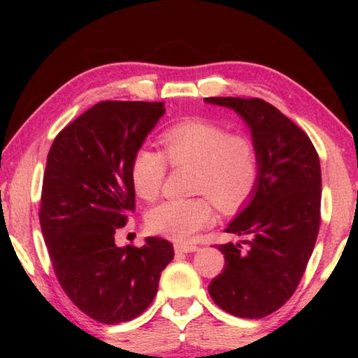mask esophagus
Returning a JSON list of instances; mask_svg holds the SVG:
<instances>
[{"label":"esophagus","mask_w":358,"mask_h":358,"mask_svg":"<svg viewBox=\"0 0 358 358\" xmlns=\"http://www.w3.org/2000/svg\"><path fill=\"white\" fill-rule=\"evenodd\" d=\"M199 246L196 245H186V243H177L175 245V251L177 252H196Z\"/></svg>","instance_id":"esophagus-1"}]
</instances>
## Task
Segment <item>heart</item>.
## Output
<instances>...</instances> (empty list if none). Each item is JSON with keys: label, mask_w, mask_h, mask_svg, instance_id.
I'll use <instances>...</instances> for the list:
<instances>
[{"label": "heart", "mask_w": 358, "mask_h": 358, "mask_svg": "<svg viewBox=\"0 0 358 358\" xmlns=\"http://www.w3.org/2000/svg\"><path fill=\"white\" fill-rule=\"evenodd\" d=\"M161 151L138 148L131 161V180L145 201L164 187L169 166L191 167V199L162 202L150 211L151 232L189 241L213 221V203L234 213L250 201L260 175V150L254 137L229 132L208 120H185L159 136Z\"/></svg>", "instance_id": "1"}]
</instances>
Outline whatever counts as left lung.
<instances>
[{
  "label": "left lung",
  "mask_w": 358,
  "mask_h": 358,
  "mask_svg": "<svg viewBox=\"0 0 358 358\" xmlns=\"http://www.w3.org/2000/svg\"><path fill=\"white\" fill-rule=\"evenodd\" d=\"M205 101L238 112L260 150L252 201L226 229L246 240L217 245L226 266L208 292L229 314L262 319L294 295L316 245L322 194L319 155L306 132L264 99Z\"/></svg>",
  "instance_id": "obj_1"
}]
</instances>
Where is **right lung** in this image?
Listing matches in <instances>:
<instances>
[{"instance_id": "add662e5", "label": "right lung", "mask_w": 358, "mask_h": 358, "mask_svg": "<svg viewBox=\"0 0 358 358\" xmlns=\"http://www.w3.org/2000/svg\"><path fill=\"white\" fill-rule=\"evenodd\" d=\"M164 112L162 102L101 101L59 131L48 151L39 208L48 256L69 300L101 324L141 316L173 259L164 238L115 245L136 210L132 156Z\"/></svg>"}]
</instances>
